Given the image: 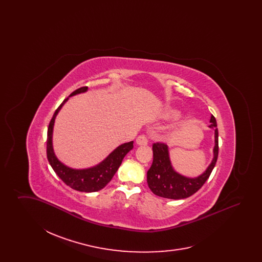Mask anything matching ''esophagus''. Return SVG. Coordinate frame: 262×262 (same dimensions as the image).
Listing matches in <instances>:
<instances>
[{"label":"esophagus","instance_id":"obj_1","mask_svg":"<svg viewBox=\"0 0 262 262\" xmlns=\"http://www.w3.org/2000/svg\"><path fill=\"white\" fill-rule=\"evenodd\" d=\"M137 143L138 145H146L148 143V138L144 135H140L137 137Z\"/></svg>","mask_w":262,"mask_h":262}]
</instances>
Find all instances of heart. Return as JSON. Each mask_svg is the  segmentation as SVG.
Returning <instances> with one entry per match:
<instances>
[{"mask_svg": "<svg viewBox=\"0 0 262 262\" xmlns=\"http://www.w3.org/2000/svg\"><path fill=\"white\" fill-rule=\"evenodd\" d=\"M168 116H169V117H174V116H176V113L170 112L169 114H168Z\"/></svg>", "mask_w": 262, "mask_h": 262, "instance_id": "obj_1", "label": "heart"}]
</instances>
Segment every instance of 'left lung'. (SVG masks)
<instances>
[{
    "label": "left lung",
    "mask_w": 262,
    "mask_h": 262,
    "mask_svg": "<svg viewBox=\"0 0 262 262\" xmlns=\"http://www.w3.org/2000/svg\"><path fill=\"white\" fill-rule=\"evenodd\" d=\"M210 123L209 126L215 128L214 158L207 170L198 178L189 179L174 172L170 162L168 146L164 142L153 143V162L147 171V184L154 194L164 199L183 200L195 193L204 185L216 165L219 151L218 128L213 115Z\"/></svg>",
    "instance_id": "left-lung-1"
}]
</instances>
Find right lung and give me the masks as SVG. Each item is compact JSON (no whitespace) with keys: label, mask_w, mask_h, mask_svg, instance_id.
<instances>
[{"label":"right lung","mask_w":262,"mask_h":262,"mask_svg":"<svg viewBox=\"0 0 262 262\" xmlns=\"http://www.w3.org/2000/svg\"><path fill=\"white\" fill-rule=\"evenodd\" d=\"M88 88V86L78 88L70 96L85 92ZM69 97L63 100L62 104L57 108L49 123L47 132V158L55 173L59 176V178L67 186L74 188L75 190L83 192L97 191L106 187V185L112 180L114 174H116L117 170L122 164L126 153L134 148V141H129L120 145L118 148L114 150L103 162L100 163L99 165L93 168L84 170H75L64 166L57 159V157L54 154L52 146V134L55 118L60 111V109L62 108L63 103L69 99Z\"/></svg>","instance_id":"add662e5"}]
</instances>
